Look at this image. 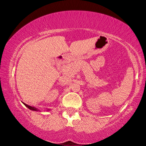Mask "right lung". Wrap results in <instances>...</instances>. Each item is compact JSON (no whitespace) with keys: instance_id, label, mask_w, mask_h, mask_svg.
Listing matches in <instances>:
<instances>
[{"instance_id":"right-lung-1","label":"right lung","mask_w":146,"mask_h":146,"mask_svg":"<svg viewBox=\"0 0 146 146\" xmlns=\"http://www.w3.org/2000/svg\"><path fill=\"white\" fill-rule=\"evenodd\" d=\"M24 104V105L26 107H27L28 108H29V109H30L31 110H33V111H40L38 109V108H35V107H33V106H29V105H27V104H25V103H23ZM47 110H50V109H48Z\"/></svg>"}]
</instances>
